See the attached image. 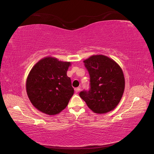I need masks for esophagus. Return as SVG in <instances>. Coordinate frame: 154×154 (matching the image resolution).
Here are the masks:
<instances>
[{"mask_svg": "<svg viewBox=\"0 0 154 154\" xmlns=\"http://www.w3.org/2000/svg\"><path fill=\"white\" fill-rule=\"evenodd\" d=\"M75 92L76 93H78L80 91V88H75Z\"/></svg>", "mask_w": 154, "mask_h": 154, "instance_id": "34e87169", "label": "esophagus"}]
</instances>
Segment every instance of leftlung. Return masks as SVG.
I'll list each match as a JSON object with an SVG mask.
<instances>
[{"label": "left lung", "mask_w": 154, "mask_h": 154, "mask_svg": "<svg viewBox=\"0 0 154 154\" xmlns=\"http://www.w3.org/2000/svg\"><path fill=\"white\" fill-rule=\"evenodd\" d=\"M83 62L90 75V88L82 91L80 97L94 113L103 114L113 110L120 101L125 88L120 66L103 55L92 56Z\"/></svg>", "instance_id": "1"}]
</instances>
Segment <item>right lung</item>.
I'll list each match as a JSON object with an SVG mask.
<instances>
[{
    "label": "right lung",
    "mask_w": 154,
    "mask_h": 154,
    "mask_svg": "<svg viewBox=\"0 0 154 154\" xmlns=\"http://www.w3.org/2000/svg\"><path fill=\"white\" fill-rule=\"evenodd\" d=\"M71 62L47 57L31 69L26 80V92L35 108L49 116L66 107L74 94L71 78L66 75Z\"/></svg>",
    "instance_id": "obj_1"
}]
</instances>
